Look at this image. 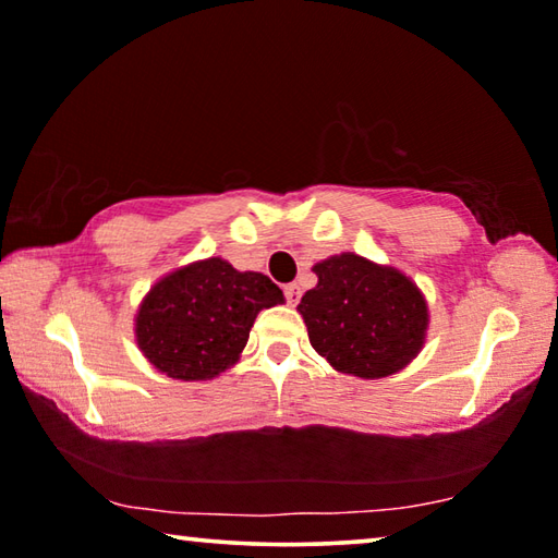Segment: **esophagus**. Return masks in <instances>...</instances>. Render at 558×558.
Listing matches in <instances>:
<instances>
[{"label":"esophagus","instance_id":"34e87169","mask_svg":"<svg viewBox=\"0 0 558 558\" xmlns=\"http://www.w3.org/2000/svg\"><path fill=\"white\" fill-rule=\"evenodd\" d=\"M282 290H286L288 305H298V302H300V286H298V282H288V286Z\"/></svg>","mask_w":558,"mask_h":558}]
</instances>
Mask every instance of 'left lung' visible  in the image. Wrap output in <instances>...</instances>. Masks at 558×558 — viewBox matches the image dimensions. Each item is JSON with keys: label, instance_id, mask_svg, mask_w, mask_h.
<instances>
[{"label": "left lung", "instance_id": "obj_1", "mask_svg": "<svg viewBox=\"0 0 558 558\" xmlns=\"http://www.w3.org/2000/svg\"><path fill=\"white\" fill-rule=\"evenodd\" d=\"M313 270L317 286L302 295L298 310L310 344L337 372L381 379L418 354L428 307L403 272L354 253L327 258Z\"/></svg>", "mask_w": 558, "mask_h": 558}]
</instances>
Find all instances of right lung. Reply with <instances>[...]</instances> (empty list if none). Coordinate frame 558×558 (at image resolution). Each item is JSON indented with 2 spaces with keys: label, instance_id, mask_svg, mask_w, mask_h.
Wrapping results in <instances>:
<instances>
[{
  "label": "right lung",
  "instance_id": "1",
  "mask_svg": "<svg viewBox=\"0 0 558 558\" xmlns=\"http://www.w3.org/2000/svg\"><path fill=\"white\" fill-rule=\"evenodd\" d=\"M278 302L282 290L263 272H239L221 258L192 263L149 290L137 344L172 379H211L239 359L260 310Z\"/></svg>",
  "mask_w": 558,
  "mask_h": 558
}]
</instances>
